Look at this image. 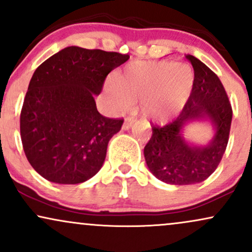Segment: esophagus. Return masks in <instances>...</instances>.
Returning <instances> with one entry per match:
<instances>
[{"instance_id":"obj_1","label":"esophagus","mask_w":252,"mask_h":252,"mask_svg":"<svg viewBox=\"0 0 252 252\" xmlns=\"http://www.w3.org/2000/svg\"><path fill=\"white\" fill-rule=\"evenodd\" d=\"M134 122H135L134 118H130V117L126 118V120H124V122H123L122 129L123 130H129L130 128H131V126H132V124H134Z\"/></svg>"}]
</instances>
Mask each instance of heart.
I'll return each mask as SVG.
<instances>
[{
  "instance_id": "1",
  "label": "heart",
  "mask_w": 252,
  "mask_h": 252,
  "mask_svg": "<svg viewBox=\"0 0 252 252\" xmlns=\"http://www.w3.org/2000/svg\"><path fill=\"white\" fill-rule=\"evenodd\" d=\"M195 74L188 63L135 62L116 81L108 80L104 94L111 110L121 113L141 101L148 120L164 122L183 109L191 94Z\"/></svg>"
}]
</instances>
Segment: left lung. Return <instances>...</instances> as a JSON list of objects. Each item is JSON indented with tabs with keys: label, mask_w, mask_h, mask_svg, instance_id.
Instances as JSON below:
<instances>
[{
	"label": "left lung",
	"mask_w": 252,
	"mask_h": 252,
	"mask_svg": "<svg viewBox=\"0 0 252 252\" xmlns=\"http://www.w3.org/2000/svg\"><path fill=\"white\" fill-rule=\"evenodd\" d=\"M195 71L189 99L174 122L153 126V136L144 148L151 174L166 184L189 186L205 181L216 170L229 141L232 109L222 82L195 56L187 55ZM207 122L213 137L207 145L191 144L184 137L186 126Z\"/></svg>",
	"instance_id": "obj_1"
}]
</instances>
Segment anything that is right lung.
Wrapping results in <instances>:
<instances>
[{"label":"right lung","instance_id":"1","mask_svg":"<svg viewBox=\"0 0 252 252\" xmlns=\"http://www.w3.org/2000/svg\"><path fill=\"white\" fill-rule=\"evenodd\" d=\"M129 55L71 45L44 61L30 80L20 118L27 158L57 184L83 183L104 163L123 120L102 116L95 96Z\"/></svg>","mask_w":252,"mask_h":252}]
</instances>
